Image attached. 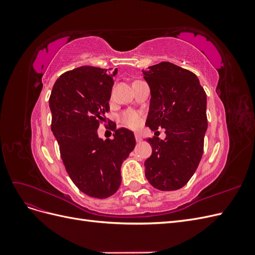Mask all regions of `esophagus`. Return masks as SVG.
I'll use <instances>...</instances> for the list:
<instances>
[{"instance_id": "obj_1", "label": "esophagus", "mask_w": 255, "mask_h": 255, "mask_svg": "<svg viewBox=\"0 0 255 255\" xmlns=\"http://www.w3.org/2000/svg\"><path fill=\"white\" fill-rule=\"evenodd\" d=\"M135 138L137 142H140L142 140V135L140 133H135Z\"/></svg>"}]
</instances>
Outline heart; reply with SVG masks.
Here are the masks:
<instances>
[{"instance_id":"b5f03b06","label":"heart","mask_w":255,"mask_h":255,"mask_svg":"<svg viewBox=\"0 0 255 255\" xmlns=\"http://www.w3.org/2000/svg\"><path fill=\"white\" fill-rule=\"evenodd\" d=\"M141 120V115L136 111H128L123 114L121 117V121L123 125L132 128H136L139 127Z\"/></svg>"}]
</instances>
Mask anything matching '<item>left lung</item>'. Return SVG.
<instances>
[{"label": "left lung", "mask_w": 255, "mask_h": 255, "mask_svg": "<svg viewBox=\"0 0 255 255\" xmlns=\"http://www.w3.org/2000/svg\"><path fill=\"white\" fill-rule=\"evenodd\" d=\"M151 99L145 126L166 129V138H148L152 155L144 161L154 188L170 191L190 180L201 160L207 129L206 94L195 73L163 63L142 71Z\"/></svg>", "instance_id": "left-lung-1"}]
</instances>
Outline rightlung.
Masks as SVG:
<instances>
[{
	"mask_svg": "<svg viewBox=\"0 0 255 255\" xmlns=\"http://www.w3.org/2000/svg\"><path fill=\"white\" fill-rule=\"evenodd\" d=\"M117 69L83 66L61 74L49 105L52 132L72 182L89 197L113 196L121 184V165L136 144L132 130L118 128L113 139L100 138L98 128L110 111Z\"/></svg>",
	"mask_w": 255,
	"mask_h": 255,
	"instance_id": "right-lung-1",
	"label": "right lung"
}]
</instances>
